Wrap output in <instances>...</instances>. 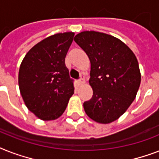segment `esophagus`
<instances>
[{
	"label": "esophagus",
	"instance_id": "34e87169",
	"mask_svg": "<svg viewBox=\"0 0 159 159\" xmlns=\"http://www.w3.org/2000/svg\"><path fill=\"white\" fill-rule=\"evenodd\" d=\"M78 82H79V84H83V83H84L85 79L83 75H81V77H80V79L78 80Z\"/></svg>",
	"mask_w": 159,
	"mask_h": 159
}]
</instances>
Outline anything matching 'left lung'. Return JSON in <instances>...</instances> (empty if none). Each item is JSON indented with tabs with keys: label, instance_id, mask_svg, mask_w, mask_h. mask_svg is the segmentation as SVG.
<instances>
[{
	"label": "left lung",
	"instance_id": "8db88e82",
	"mask_svg": "<svg viewBox=\"0 0 159 159\" xmlns=\"http://www.w3.org/2000/svg\"><path fill=\"white\" fill-rule=\"evenodd\" d=\"M74 41L91 62L93 96L83 103L85 112L97 123H111L135 99L141 82L138 60L125 43L110 34L83 31Z\"/></svg>",
	"mask_w": 159,
	"mask_h": 159
}]
</instances>
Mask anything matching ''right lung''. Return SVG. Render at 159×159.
I'll return each instance as SVG.
<instances>
[{"mask_svg": "<svg viewBox=\"0 0 159 159\" xmlns=\"http://www.w3.org/2000/svg\"><path fill=\"white\" fill-rule=\"evenodd\" d=\"M73 32L51 35L34 46L19 70V87L29 111L42 120L59 118L74 93L65 57Z\"/></svg>", "mask_w": 159, "mask_h": 159, "instance_id": "right-lung-1", "label": "right lung"}]
</instances>
